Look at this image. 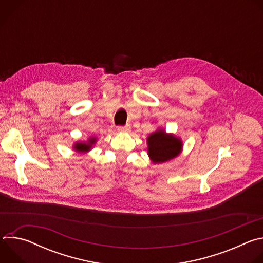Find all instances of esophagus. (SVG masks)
<instances>
[{"mask_svg":"<svg viewBox=\"0 0 263 263\" xmlns=\"http://www.w3.org/2000/svg\"><path fill=\"white\" fill-rule=\"evenodd\" d=\"M118 130H119V131H121V132H129V131L131 130V127H130L129 125H126V126H120V127L118 128Z\"/></svg>","mask_w":263,"mask_h":263,"instance_id":"obj_1","label":"esophagus"}]
</instances>
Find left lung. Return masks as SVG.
<instances>
[{"label":"left lung","instance_id":"obj_1","mask_svg":"<svg viewBox=\"0 0 263 263\" xmlns=\"http://www.w3.org/2000/svg\"><path fill=\"white\" fill-rule=\"evenodd\" d=\"M147 154L154 163L168 161L182 151V141L173 134H167L162 129L149 134L147 137Z\"/></svg>","mask_w":263,"mask_h":263}]
</instances>
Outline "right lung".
Returning a JSON list of instances; mask_svg holds the SVG:
<instances>
[{
    "label": "right lung",
    "mask_w": 263,
    "mask_h": 263,
    "mask_svg": "<svg viewBox=\"0 0 263 263\" xmlns=\"http://www.w3.org/2000/svg\"><path fill=\"white\" fill-rule=\"evenodd\" d=\"M97 138L96 137H90L86 142H76L73 145L74 151L80 152V153H86L90 151L92 145L96 143Z\"/></svg>",
    "instance_id": "1"
}]
</instances>
